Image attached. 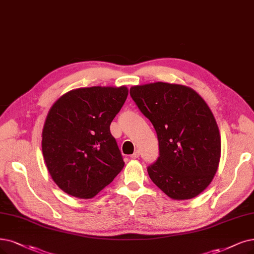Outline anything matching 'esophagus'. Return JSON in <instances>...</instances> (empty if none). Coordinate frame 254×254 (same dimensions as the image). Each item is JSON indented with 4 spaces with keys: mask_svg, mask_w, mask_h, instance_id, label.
I'll list each match as a JSON object with an SVG mask.
<instances>
[{
    "mask_svg": "<svg viewBox=\"0 0 254 254\" xmlns=\"http://www.w3.org/2000/svg\"><path fill=\"white\" fill-rule=\"evenodd\" d=\"M139 156H140V152L136 151L133 155H130V158H132V159H137Z\"/></svg>",
    "mask_w": 254,
    "mask_h": 254,
    "instance_id": "1",
    "label": "esophagus"
}]
</instances>
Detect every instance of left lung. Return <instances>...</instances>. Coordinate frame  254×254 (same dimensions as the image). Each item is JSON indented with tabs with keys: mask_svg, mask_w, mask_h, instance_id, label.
I'll return each instance as SVG.
<instances>
[{
	"mask_svg": "<svg viewBox=\"0 0 254 254\" xmlns=\"http://www.w3.org/2000/svg\"><path fill=\"white\" fill-rule=\"evenodd\" d=\"M129 94L158 136L159 157L147 167L149 178L174 200L200 194L221 158L220 130L207 103L190 87L161 81L134 86Z\"/></svg>",
	"mask_w": 254,
	"mask_h": 254,
	"instance_id": "8db88e82",
	"label": "left lung"
}]
</instances>
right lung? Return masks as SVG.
I'll return each instance as SVG.
<instances>
[{"label": "right lung", "instance_id": "obj_1", "mask_svg": "<svg viewBox=\"0 0 254 254\" xmlns=\"http://www.w3.org/2000/svg\"><path fill=\"white\" fill-rule=\"evenodd\" d=\"M127 87L67 92L47 115L42 149L53 181L65 193L91 199L125 166L110 125L127 100Z\"/></svg>", "mask_w": 254, "mask_h": 254}]
</instances>
